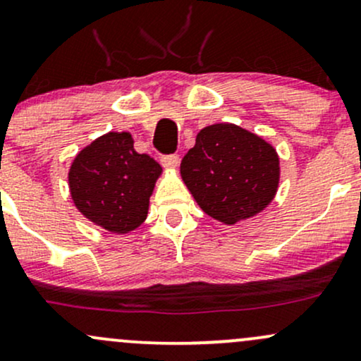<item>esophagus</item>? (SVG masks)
Listing matches in <instances>:
<instances>
[{
    "label": "esophagus",
    "mask_w": 361,
    "mask_h": 361,
    "mask_svg": "<svg viewBox=\"0 0 361 361\" xmlns=\"http://www.w3.org/2000/svg\"><path fill=\"white\" fill-rule=\"evenodd\" d=\"M179 155L176 154H171V155H165L162 159V165L165 169H171V171H173V169H177V165H179Z\"/></svg>",
    "instance_id": "esophagus-1"
}]
</instances>
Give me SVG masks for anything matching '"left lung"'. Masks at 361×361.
Masks as SVG:
<instances>
[{"mask_svg": "<svg viewBox=\"0 0 361 361\" xmlns=\"http://www.w3.org/2000/svg\"><path fill=\"white\" fill-rule=\"evenodd\" d=\"M180 176L196 202L224 224H235L264 211L281 179L275 148L252 131L216 123L197 133L185 154Z\"/></svg>", "mask_w": 361, "mask_h": 361, "instance_id": "left-lung-1", "label": "left lung"}]
</instances>
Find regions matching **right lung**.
Instances as JSON below:
<instances>
[{
    "mask_svg": "<svg viewBox=\"0 0 361 361\" xmlns=\"http://www.w3.org/2000/svg\"><path fill=\"white\" fill-rule=\"evenodd\" d=\"M162 167L133 148L126 131H109L75 155L69 171L72 201L89 221L126 235L147 219Z\"/></svg>",
    "mask_w": 361,
    "mask_h": 361,
    "instance_id": "1",
    "label": "right lung"
}]
</instances>
